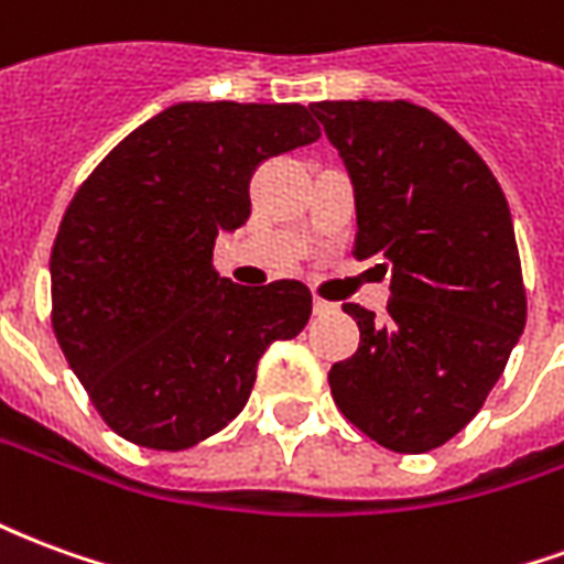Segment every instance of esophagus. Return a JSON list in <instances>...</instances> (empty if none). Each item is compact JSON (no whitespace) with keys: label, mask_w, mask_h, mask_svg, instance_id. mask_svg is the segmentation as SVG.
Listing matches in <instances>:
<instances>
[{"label":"esophagus","mask_w":564,"mask_h":564,"mask_svg":"<svg viewBox=\"0 0 564 564\" xmlns=\"http://www.w3.org/2000/svg\"><path fill=\"white\" fill-rule=\"evenodd\" d=\"M314 314L317 317H329V314H335V305L326 302V299H314Z\"/></svg>","instance_id":"34e87169"}]
</instances>
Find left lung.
I'll use <instances>...</instances> for the list:
<instances>
[{
    "instance_id": "obj_1",
    "label": "left lung",
    "mask_w": 564,
    "mask_h": 564,
    "mask_svg": "<svg viewBox=\"0 0 564 564\" xmlns=\"http://www.w3.org/2000/svg\"><path fill=\"white\" fill-rule=\"evenodd\" d=\"M356 198V259L390 274L387 317L344 305L359 350L329 371L341 414L395 453L471 423L525 326L508 198L477 150L414 102H314Z\"/></svg>"
}]
</instances>
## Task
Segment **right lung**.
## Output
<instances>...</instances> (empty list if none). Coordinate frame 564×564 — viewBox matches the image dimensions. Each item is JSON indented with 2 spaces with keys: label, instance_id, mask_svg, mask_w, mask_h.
Wrapping results in <instances>:
<instances>
[{
  "label": "right lung",
  "instance_id": "right-lung-1",
  "mask_svg": "<svg viewBox=\"0 0 564 564\" xmlns=\"http://www.w3.org/2000/svg\"><path fill=\"white\" fill-rule=\"evenodd\" d=\"M317 139L305 105L177 102L75 193L51 253L54 332L117 435L205 441L241 414L269 344L305 329V283L241 286L210 257L250 217L259 162Z\"/></svg>",
  "mask_w": 564,
  "mask_h": 564
}]
</instances>
